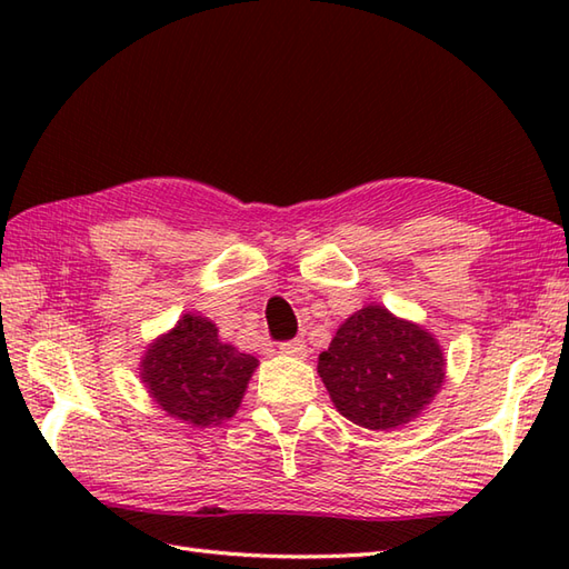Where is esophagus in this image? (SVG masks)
<instances>
[{
  "mask_svg": "<svg viewBox=\"0 0 569 569\" xmlns=\"http://www.w3.org/2000/svg\"><path fill=\"white\" fill-rule=\"evenodd\" d=\"M278 349H281V355H288V357H300V359H303L308 355L306 340H288V342L278 345Z\"/></svg>",
  "mask_w": 569,
  "mask_h": 569,
  "instance_id": "34e87169",
  "label": "esophagus"
}]
</instances>
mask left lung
<instances>
[{
  "mask_svg": "<svg viewBox=\"0 0 569 569\" xmlns=\"http://www.w3.org/2000/svg\"><path fill=\"white\" fill-rule=\"evenodd\" d=\"M318 373L347 420L391 430L413 420L440 391L445 359L430 332L367 306L340 325Z\"/></svg>",
  "mask_w": 569,
  "mask_h": 569,
  "instance_id": "left-lung-1",
  "label": "left lung"
}]
</instances>
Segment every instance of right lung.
<instances>
[{
	"label": "right lung",
	"mask_w": 569,
	"mask_h": 569,
	"mask_svg": "<svg viewBox=\"0 0 569 569\" xmlns=\"http://www.w3.org/2000/svg\"><path fill=\"white\" fill-rule=\"evenodd\" d=\"M253 369L257 359L224 345L208 318L186 316L149 347L141 379L168 416L212 428L237 413Z\"/></svg>",
	"instance_id": "right-lung-1"
}]
</instances>
